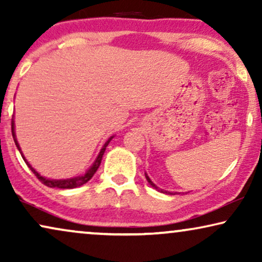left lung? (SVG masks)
<instances>
[{"instance_id": "8db88e82", "label": "left lung", "mask_w": 262, "mask_h": 262, "mask_svg": "<svg viewBox=\"0 0 262 262\" xmlns=\"http://www.w3.org/2000/svg\"><path fill=\"white\" fill-rule=\"evenodd\" d=\"M145 178H146V180H148V182H149V184H150V185H151L154 188H156V189H157V191H160V192H162V193H169V194H175V193H170V192L163 191V189H159V187H157V186H156L155 184H154V182H152L151 180H150V178L148 177V174H146V173H145Z\"/></svg>"}]
</instances>
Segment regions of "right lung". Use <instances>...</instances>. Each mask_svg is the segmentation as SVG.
<instances>
[{"label":"right lung","instance_id":"1","mask_svg":"<svg viewBox=\"0 0 262 262\" xmlns=\"http://www.w3.org/2000/svg\"><path fill=\"white\" fill-rule=\"evenodd\" d=\"M12 135H13V138H14V142H15V145L16 148L19 149V151L21 154V156H23V159L25 162H26V164L28 166V168L33 171L35 177H37L39 180H40L42 184H44L45 186H48V187H53V188H75V187H80V186H82L83 184H85V182H88L91 179L93 178V175L95 174V171L98 170V168L100 167V163H101V160H102V156H103V152H105L106 150V146L108 145V143L111 142V139H112L113 137L108 138V141H107L105 144H103V146L101 148V150H100L99 155L98 157H96V160L94 161V163L92 164L91 168L85 171V173L83 175H80V177H76V178H71V179H62V180H52V179H46L44 177H41L40 174L38 173L37 170L34 169V168H32V166L30 163H28V161L25 159L24 154L21 152V149H20V145L19 143H17L16 141V136H15V126H14V119H12Z\"/></svg>","mask_w":262,"mask_h":262}]
</instances>
